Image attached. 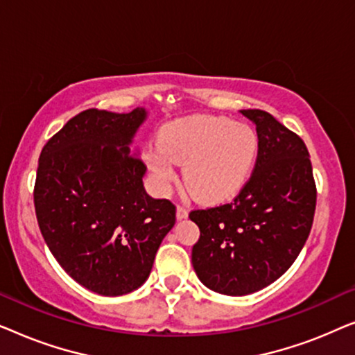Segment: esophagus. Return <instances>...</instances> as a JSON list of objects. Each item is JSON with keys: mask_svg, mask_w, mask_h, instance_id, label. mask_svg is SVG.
Segmentation results:
<instances>
[{"mask_svg": "<svg viewBox=\"0 0 355 355\" xmlns=\"http://www.w3.org/2000/svg\"><path fill=\"white\" fill-rule=\"evenodd\" d=\"M187 215H189V211L186 210V208H184L182 205H178V208H176V218H178V220H186Z\"/></svg>", "mask_w": 355, "mask_h": 355, "instance_id": "esophagus-1", "label": "esophagus"}]
</instances>
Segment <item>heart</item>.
I'll return each mask as SVG.
<instances>
[{
  "label": "heart",
  "instance_id": "heart-1",
  "mask_svg": "<svg viewBox=\"0 0 355 355\" xmlns=\"http://www.w3.org/2000/svg\"><path fill=\"white\" fill-rule=\"evenodd\" d=\"M159 144H148L145 162L158 186L176 179L184 164V182L200 202L221 203L236 197L249 181L259 155V137L244 123L196 114L164 125Z\"/></svg>",
  "mask_w": 355,
  "mask_h": 355
}]
</instances>
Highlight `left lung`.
I'll list each match as a JSON object with an SVG mask.
<instances>
[{
    "instance_id": "1",
    "label": "left lung",
    "mask_w": 355,
    "mask_h": 355,
    "mask_svg": "<svg viewBox=\"0 0 355 355\" xmlns=\"http://www.w3.org/2000/svg\"><path fill=\"white\" fill-rule=\"evenodd\" d=\"M259 135L254 173L226 205L191 211L198 279L215 293L247 295L294 263L312 230L317 189L302 139L261 110H241Z\"/></svg>"
}]
</instances>
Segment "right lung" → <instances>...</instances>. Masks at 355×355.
I'll list each match as a JSON object with an SVG mask.
<instances>
[{
  "instance_id": "1",
  "label": "right lung",
  "mask_w": 355,
  "mask_h": 355,
  "mask_svg": "<svg viewBox=\"0 0 355 355\" xmlns=\"http://www.w3.org/2000/svg\"><path fill=\"white\" fill-rule=\"evenodd\" d=\"M148 111L85 110L48 140L37 169V221L62 270L92 293L123 295L152 271L176 207L145 192L130 148Z\"/></svg>"
}]
</instances>
